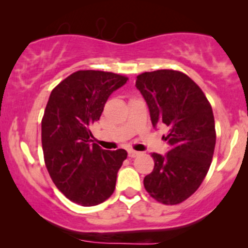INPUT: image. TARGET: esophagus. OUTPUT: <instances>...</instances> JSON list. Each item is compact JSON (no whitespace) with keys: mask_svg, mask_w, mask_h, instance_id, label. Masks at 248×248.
Instances as JSON below:
<instances>
[{"mask_svg":"<svg viewBox=\"0 0 248 248\" xmlns=\"http://www.w3.org/2000/svg\"><path fill=\"white\" fill-rule=\"evenodd\" d=\"M138 155H140V152H136V150L133 149L128 150V156H129V157H136Z\"/></svg>","mask_w":248,"mask_h":248,"instance_id":"1","label":"esophagus"}]
</instances>
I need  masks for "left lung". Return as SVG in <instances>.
<instances>
[{"label":"left lung","instance_id":"left-lung-1","mask_svg":"<svg viewBox=\"0 0 248 248\" xmlns=\"http://www.w3.org/2000/svg\"><path fill=\"white\" fill-rule=\"evenodd\" d=\"M136 88L149 108L153 126L166 124V155L153 153L154 170L143 179L156 201L175 205L198 189L211 166L216 146L212 107L199 86L184 73L157 70L136 77Z\"/></svg>","mask_w":248,"mask_h":248}]
</instances>
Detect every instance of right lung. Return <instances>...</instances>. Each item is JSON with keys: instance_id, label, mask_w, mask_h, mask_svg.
Segmentation results:
<instances>
[{"instance_id": "obj_1", "label": "right lung", "mask_w": 248, "mask_h": 248, "mask_svg": "<svg viewBox=\"0 0 248 248\" xmlns=\"http://www.w3.org/2000/svg\"><path fill=\"white\" fill-rule=\"evenodd\" d=\"M127 80L112 72L77 71L50 94L42 120L45 166L59 191L81 206L98 205L112 196L127 158L124 149L104 150L90 139V126Z\"/></svg>"}]
</instances>
